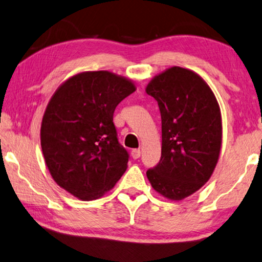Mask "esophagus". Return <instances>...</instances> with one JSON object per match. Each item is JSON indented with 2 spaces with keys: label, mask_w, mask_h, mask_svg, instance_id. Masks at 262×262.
<instances>
[{
  "label": "esophagus",
  "mask_w": 262,
  "mask_h": 262,
  "mask_svg": "<svg viewBox=\"0 0 262 262\" xmlns=\"http://www.w3.org/2000/svg\"><path fill=\"white\" fill-rule=\"evenodd\" d=\"M141 156V150L140 149H133L132 150V157L134 160H136V159H139V157Z\"/></svg>",
  "instance_id": "obj_1"
}]
</instances>
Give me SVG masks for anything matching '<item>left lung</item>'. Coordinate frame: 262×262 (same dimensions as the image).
<instances>
[{
  "mask_svg": "<svg viewBox=\"0 0 262 262\" xmlns=\"http://www.w3.org/2000/svg\"><path fill=\"white\" fill-rule=\"evenodd\" d=\"M146 92L159 103L162 119L161 160L147 177L162 196L182 201L210 180L218 163L221 107L204 79L180 66L154 77Z\"/></svg>",
  "mask_w": 262,
  "mask_h": 262,
  "instance_id": "left-lung-1",
  "label": "left lung"
}]
</instances>
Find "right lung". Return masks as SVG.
<instances>
[{"instance_id":"add662e5","label":"right lung","mask_w":262,"mask_h":262,"mask_svg":"<svg viewBox=\"0 0 262 262\" xmlns=\"http://www.w3.org/2000/svg\"><path fill=\"white\" fill-rule=\"evenodd\" d=\"M134 91V82L119 74L86 71L66 79L50 99L41 151L53 181L72 196L100 198L126 171L128 152L116 138L113 114Z\"/></svg>"}]
</instances>
